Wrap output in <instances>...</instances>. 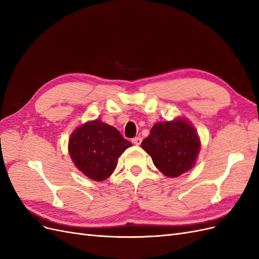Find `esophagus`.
<instances>
[{
	"label": "esophagus",
	"instance_id": "34e87169",
	"mask_svg": "<svg viewBox=\"0 0 259 259\" xmlns=\"http://www.w3.org/2000/svg\"><path fill=\"white\" fill-rule=\"evenodd\" d=\"M132 142H133V144H134V145L139 146L140 144H142V138H140V137H135V138L132 139Z\"/></svg>",
	"mask_w": 259,
	"mask_h": 259
}]
</instances>
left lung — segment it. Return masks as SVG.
<instances>
[{
  "instance_id": "1",
  "label": "left lung",
  "mask_w": 259,
  "mask_h": 259,
  "mask_svg": "<svg viewBox=\"0 0 259 259\" xmlns=\"http://www.w3.org/2000/svg\"><path fill=\"white\" fill-rule=\"evenodd\" d=\"M200 147L197 132L184 119L156 123L142 143L155 167L168 177H177L189 170L197 160Z\"/></svg>"
}]
</instances>
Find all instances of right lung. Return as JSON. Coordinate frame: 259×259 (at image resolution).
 <instances>
[{
	"mask_svg": "<svg viewBox=\"0 0 259 259\" xmlns=\"http://www.w3.org/2000/svg\"><path fill=\"white\" fill-rule=\"evenodd\" d=\"M131 146L115 127L95 120L72 133L69 139V153L85 176L101 182L113 173L119 156Z\"/></svg>",
	"mask_w": 259,
	"mask_h": 259,
	"instance_id": "1",
	"label": "right lung"
}]
</instances>
